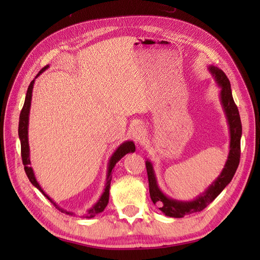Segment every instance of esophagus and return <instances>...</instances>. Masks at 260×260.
Wrapping results in <instances>:
<instances>
[{"instance_id": "1", "label": "esophagus", "mask_w": 260, "mask_h": 260, "mask_svg": "<svg viewBox=\"0 0 260 260\" xmlns=\"http://www.w3.org/2000/svg\"><path fill=\"white\" fill-rule=\"evenodd\" d=\"M131 136L136 142H141L145 136V129L142 127V125H136V127L131 131Z\"/></svg>"}]
</instances>
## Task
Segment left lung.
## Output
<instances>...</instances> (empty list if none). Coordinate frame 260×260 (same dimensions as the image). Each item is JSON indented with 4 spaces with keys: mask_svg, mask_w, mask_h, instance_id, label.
I'll use <instances>...</instances> for the list:
<instances>
[{
    "mask_svg": "<svg viewBox=\"0 0 260 260\" xmlns=\"http://www.w3.org/2000/svg\"><path fill=\"white\" fill-rule=\"evenodd\" d=\"M209 73L214 77V79L219 86L220 93V104L223 109L225 119L229 127L230 144L228 159L224 164V167L220 172L215 181L204 191L202 194L196 196L191 201H180L171 199L165 194L157 182V178L154 171L153 164L149 159H146V170L148 177L149 196L155 205L164 212L165 215L172 218H182L185 215H191L193 212L203 210L206 206L214 201L217 196L223 191V188L231 182V180L238 169L241 155V137H242V123L239 114V109L234 103L232 96L231 84L225 74L221 69L214 65L208 66Z\"/></svg>",
    "mask_w": 260,
    "mask_h": 260,
    "instance_id": "obj_1",
    "label": "left lung"
}]
</instances>
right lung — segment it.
<instances>
[{"label":"right lung","mask_w":260,"mask_h":260,"mask_svg":"<svg viewBox=\"0 0 260 260\" xmlns=\"http://www.w3.org/2000/svg\"><path fill=\"white\" fill-rule=\"evenodd\" d=\"M49 67H50V65L45 66L43 69H41V72L37 75V77L35 78L32 81H31V83L28 86L26 99H25V104H23V107L21 109L20 116H19V125H18V136H19L20 145H21V158H22L23 166H25L26 175H27L28 179L30 180V182L32 183L38 188V190L40 191L45 196V198L48 199L58 210H60L61 212H64V214L73 216V215H75V212L67 211L65 209L60 208L57 205V204L55 203L50 198V196L43 191V188L41 187V185L39 184V182L37 181L34 169L29 166L31 161H30V147H29V139H28V127H29V114H30V107H31V99H32L34 84H35V81H36L37 78L40 76L43 72H45V70L48 69ZM135 151H136V145H135V143H133V141H124L123 143H121L119 146H118L115 149V152L113 153V155L111 156V158H109V160H108L106 183H105L104 191H103V193H102V195L100 196V199L98 200V202L94 204V205L90 209L86 210V212L82 216V218L90 219V218H93L95 215L100 214V212L104 211V209L106 208L107 204H108V200H109V187H111L112 171H113L114 167L116 166V164L119 161L125 154L133 153Z\"/></svg>","instance_id":"1"}]
</instances>
